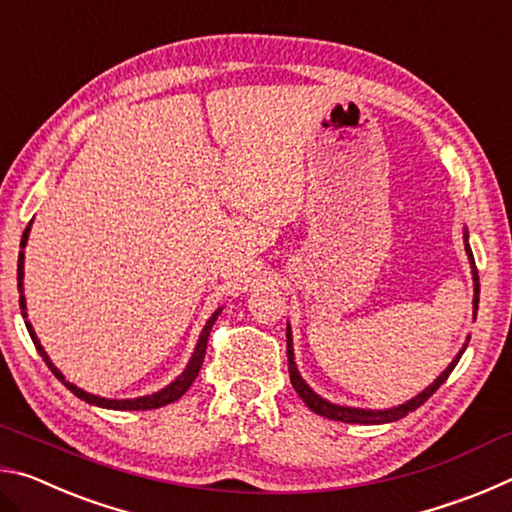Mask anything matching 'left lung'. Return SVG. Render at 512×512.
Listing matches in <instances>:
<instances>
[{"instance_id": "8db88e82", "label": "left lung", "mask_w": 512, "mask_h": 512, "mask_svg": "<svg viewBox=\"0 0 512 512\" xmlns=\"http://www.w3.org/2000/svg\"><path fill=\"white\" fill-rule=\"evenodd\" d=\"M465 253H467V259H470L472 264V280H474V318H476V309H479V273H476V264H474V255H472V248L470 244H467V230H465ZM467 343H470V339L465 341L463 350L456 354L454 361L449 363V366L440 372V377L433 381L431 386L424 388L422 393H418L413 397V400L404 402L400 406H393V409H384V411H370V409H354V406H341V404H332L327 402L320 397L318 393H314L309 388V384L305 379L300 377L298 372V366L296 361H293V339H291V327L287 325V357H289V377H291V384L293 388H296V393L302 397V402H305L311 411L323 415V418H329V420H339V422H354V424H386V422H395L404 418V415H409L411 411L418 409V406H422L424 402L429 400V397L438 391L440 386L445 384V379L449 377V372L454 370V366L458 363V359H461V354L465 352Z\"/></svg>"}]
</instances>
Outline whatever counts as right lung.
I'll return each instance as SVG.
<instances>
[{
    "instance_id": "right-lung-1",
    "label": "right lung",
    "mask_w": 512,
    "mask_h": 512,
    "mask_svg": "<svg viewBox=\"0 0 512 512\" xmlns=\"http://www.w3.org/2000/svg\"><path fill=\"white\" fill-rule=\"evenodd\" d=\"M29 230H31V223L27 225V230H24L22 235V241H20V257H17V291H20V309H22V318H24V325H27L29 334H31V341L33 345H36V350L40 352V357L45 359V363L49 366V370L54 372V375L63 381V384L72 391L76 397H81L83 402L88 404H94V406H101V409H112V411H146V409H160V406H167L171 402L180 400L187 393V388L194 384V379L198 377V370H201L203 366V359H205V350H207V336H210L212 332V325L216 323V318H219V314L223 309H216L214 314L210 316V320H207L201 336H198V343L194 348V354L192 359H189L187 368L183 370V375H178L176 379L171 381L169 386H164L162 391L158 393H151V395H144V397H135V400H108V397H99V395H92V393H85L83 388L69 384V381L63 377V372H60L54 363H51V359L47 357L45 348H42L36 332H33L31 323L27 320V300H24V248H27V239H29Z\"/></svg>"
}]
</instances>
